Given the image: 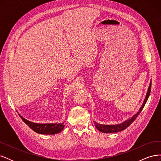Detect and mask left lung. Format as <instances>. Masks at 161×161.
<instances>
[{
    "label": "left lung",
    "mask_w": 161,
    "mask_h": 161,
    "mask_svg": "<svg viewBox=\"0 0 161 161\" xmlns=\"http://www.w3.org/2000/svg\"><path fill=\"white\" fill-rule=\"evenodd\" d=\"M150 91H151V82L150 83V86L148 87V92L147 93V95H146V98L143 102V104L141 107L140 109H139V111L138 112L137 114H136L135 115H133V117L131 118L125 120L124 122L121 123L120 124H116V125H103V124H99L98 123H97L96 121H94V124L95 125V127L97 128V129L99 131H101L103 133H115V132H118V131H121L127 128L128 126L134 122V121L136 119V118H137L138 115L140 114V113L141 112L144 108V107L147 103V101L148 99V97L150 95Z\"/></svg>",
    "instance_id": "8db88e82"
}]
</instances>
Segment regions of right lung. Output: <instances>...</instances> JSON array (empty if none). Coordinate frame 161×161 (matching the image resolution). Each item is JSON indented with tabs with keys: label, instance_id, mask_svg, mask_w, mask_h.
<instances>
[{
	"label": "right lung",
	"instance_id": "add662e5",
	"mask_svg": "<svg viewBox=\"0 0 161 161\" xmlns=\"http://www.w3.org/2000/svg\"><path fill=\"white\" fill-rule=\"evenodd\" d=\"M22 120L25 122L29 127L32 129L34 131L41 134H56L60 133L64 128V123H55V124H37L31 122L19 115Z\"/></svg>",
	"mask_w": 161,
	"mask_h": 161
}]
</instances>
